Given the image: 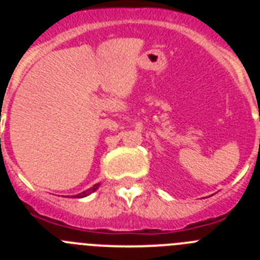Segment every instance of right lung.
Segmentation results:
<instances>
[{"label": "right lung", "instance_id": "1", "mask_svg": "<svg viewBox=\"0 0 260 260\" xmlns=\"http://www.w3.org/2000/svg\"><path fill=\"white\" fill-rule=\"evenodd\" d=\"M98 187H99V183H96V185H93L92 187H91V189L86 190V191H83V192H80V194H78L77 197H78V198H84V197H87V195H89V194H91V192L95 191V190L98 189Z\"/></svg>", "mask_w": 260, "mask_h": 260}]
</instances>
